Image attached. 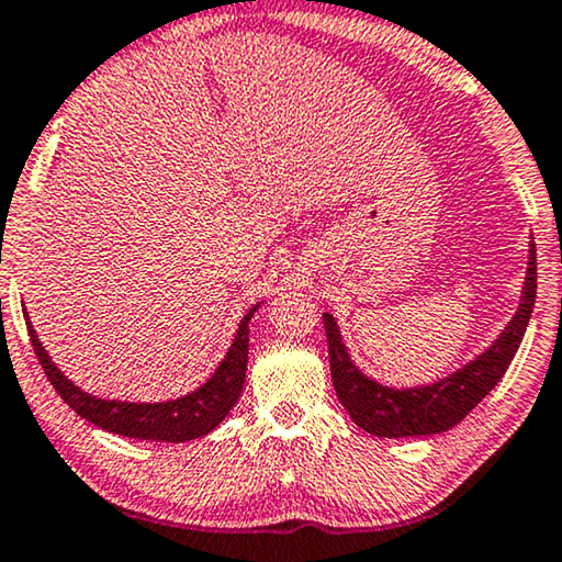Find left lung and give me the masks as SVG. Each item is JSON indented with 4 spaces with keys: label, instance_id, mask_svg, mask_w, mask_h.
I'll return each instance as SVG.
<instances>
[{
    "label": "left lung",
    "instance_id": "left-lung-1",
    "mask_svg": "<svg viewBox=\"0 0 562 562\" xmlns=\"http://www.w3.org/2000/svg\"><path fill=\"white\" fill-rule=\"evenodd\" d=\"M537 297V249L529 241L525 288H521L519 308L496 339L481 355L470 359L447 378L426 385L393 387L383 385L351 362L347 344L341 339L339 324L331 313H324L328 339V362H331L334 391L359 429L375 437H431L458 426L493 387L504 378L512 359L525 339L527 324L532 318Z\"/></svg>",
    "mask_w": 562,
    "mask_h": 562
}]
</instances>
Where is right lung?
<instances>
[{
    "label": "right lung",
    "mask_w": 562,
    "mask_h": 562,
    "mask_svg": "<svg viewBox=\"0 0 562 562\" xmlns=\"http://www.w3.org/2000/svg\"><path fill=\"white\" fill-rule=\"evenodd\" d=\"M265 303V301H261ZM251 305L236 328L234 341L221 359L211 378L205 380L198 391L182 395L175 401L159 403H136V401H110L81 391L74 385L61 370L56 368L54 359L37 339L33 324H30L25 311V326L37 355V362L43 364L50 385L56 387L64 403L77 411L89 424L100 426L104 431L120 434L131 439H148V442H190V439L205 437L218 426L223 418L236 406L238 395L244 391L246 380V362H249V321L259 305Z\"/></svg>",
    "instance_id": "right-lung-1"
}]
</instances>
